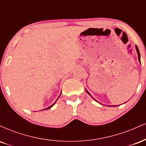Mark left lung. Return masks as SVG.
Listing matches in <instances>:
<instances>
[{
  "mask_svg": "<svg viewBox=\"0 0 146 146\" xmlns=\"http://www.w3.org/2000/svg\"><path fill=\"white\" fill-rule=\"evenodd\" d=\"M135 48H136V51H137V56H138V60H139V62L141 63V59H140V53H139V48H138V47H137V45H135ZM86 93H88V94L92 98H93V97H92L91 95H90V93H88V90H87L86 89ZM93 99H94V98H93ZM94 100H95V101H96V102H98V101H97L96 100H95V99H94ZM98 103H99V102H98ZM111 106V107H112V106H114V107H115V106Z\"/></svg>",
  "mask_w": 146,
  "mask_h": 146,
  "instance_id": "8db88e82",
  "label": "left lung"
}]
</instances>
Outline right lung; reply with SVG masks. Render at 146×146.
Instances as JSON below:
<instances>
[{
  "mask_svg": "<svg viewBox=\"0 0 146 146\" xmlns=\"http://www.w3.org/2000/svg\"><path fill=\"white\" fill-rule=\"evenodd\" d=\"M60 95H61V93H60ZM60 95H59V97L60 96ZM59 97H58V98H59ZM58 99H57V100H58ZM57 100H56V102H54V103H53V104H52L51 106H48V108H45V109H44V110H47V109H49V108H51V107H52V106H53V105H54V104H56V102H57Z\"/></svg>",
  "mask_w": 146,
  "mask_h": 146,
  "instance_id": "obj_1",
  "label": "right lung"
}]
</instances>
